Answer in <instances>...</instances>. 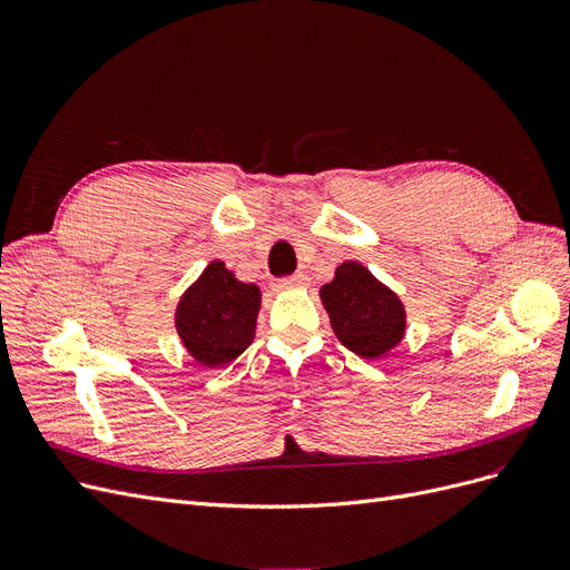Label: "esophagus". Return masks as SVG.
<instances>
[{"mask_svg": "<svg viewBox=\"0 0 570 570\" xmlns=\"http://www.w3.org/2000/svg\"><path fill=\"white\" fill-rule=\"evenodd\" d=\"M304 273H295V275H287V278H281L278 283H275V287L278 289H289V287H299L304 285Z\"/></svg>", "mask_w": 570, "mask_h": 570, "instance_id": "obj_1", "label": "esophagus"}]
</instances>
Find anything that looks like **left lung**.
I'll use <instances>...</instances> for the list:
<instances>
[{
	"instance_id": "1",
	"label": "left lung",
	"mask_w": 570,
	"mask_h": 570,
	"mask_svg": "<svg viewBox=\"0 0 570 570\" xmlns=\"http://www.w3.org/2000/svg\"><path fill=\"white\" fill-rule=\"evenodd\" d=\"M321 299L337 340L358 356H383L404 337V304L366 266H337L333 283L321 287Z\"/></svg>"
}]
</instances>
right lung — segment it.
<instances>
[{
    "instance_id": "right-lung-1",
    "label": "right lung",
    "mask_w": 570,
    "mask_h": 570,
    "mask_svg": "<svg viewBox=\"0 0 570 570\" xmlns=\"http://www.w3.org/2000/svg\"><path fill=\"white\" fill-rule=\"evenodd\" d=\"M258 306L262 292L256 285L239 283L226 264L212 262L176 308L185 350L204 366L230 364L254 340Z\"/></svg>"
}]
</instances>
